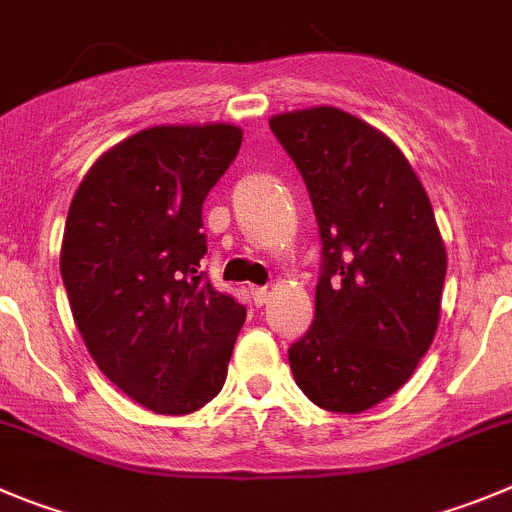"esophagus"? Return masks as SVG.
I'll use <instances>...</instances> for the list:
<instances>
[{
  "label": "esophagus",
  "instance_id": "obj_1",
  "mask_svg": "<svg viewBox=\"0 0 512 512\" xmlns=\"http://www.w3.org/2000/svg\"><path fill=\"white\" fill-rule=\"evenodd\" d=\"M251 297H253V302H256V307H261V304L269 302L271 292L266 287H251Z\"/></svg>",
  "mask_w": 512,
  "mask_h": 512
}]
</instances>
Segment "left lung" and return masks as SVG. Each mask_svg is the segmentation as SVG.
I'll list each match as a JSON object with an SVG mask.
<instances>
[{
	"label": "left lung",
	"mask_w": 512,
	"mask_h": 512,
	"mask_svg": "<svg viewBox=\"0 0 512 512\" xmlns=\"http://www.w3.org/2000/svg\"><path fill=\"white\" fill-rule=\"evenodd\" d=\"M302 172L322 236L314 322L289 348L320 409L360 414L396 393L437 335L447 248L401 149L335 106L269 119Z\"/></svg>",
	"instance_id": "8db88e82"
}]
</instances>
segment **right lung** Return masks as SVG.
I'll list each match as a JSON object with an SVG mask.
<instances>
[{
    "label": "right lung",
    "mask_w": 512,
    "mask_h": 512,
    "mask_svg": "<svg viewBox=\"0 0 512 512\" xmlns=\"http://www.w3.org/2000/svg\"><path fill=\"white\" fill-rule=\"evenodd\" d=\"M233 124L137 131L93 162L65 220L60 274L88 353L154 414H192L225 383L246 307L200 271L203 200L236 159Z\"/></svg>",
    "instance_id": "1"
}]
</instances>
